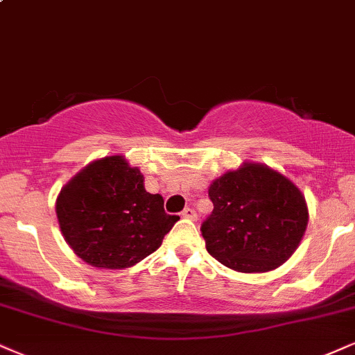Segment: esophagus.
Segmentation results:
<instances>
[{
	"mask_svg": "<svg viewBox=\"0 0 355 355\" xmlns=\"http://www.w3.org/2000/svg\"><path fill=\"white\" fill-rule=\"evenodd\" d=\"M182 216H183V218H189V220L198 218V215H196V211L193 210V208H185V210L182 211Z\"/></svg>",
	"mask_w": 355,
	"mask_h": 355,
	"instance_id": "obj_1",
	"label": "esophagus"
}]
</instances>
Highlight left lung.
<instances>
[{"mask_svg":"<svg viewBox=\"0 0 355 355\" xmlns=\"http://www.w3.org/2000/svg\"><path fill=\"white\" fill-rule=\"evenodd\" d=\"M213 211L202 223L207 251L240 272H266L291 258L304 236L307 205L294 183L246 162L208 189Z\"/></svg>","mask_w":355,"mask_h":355,"instance_id":"left-lung-1","label":"left lung"}]
</instances>
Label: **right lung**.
Segmentation results:
<instances>
[{
  "mask_svg": "<svg viewBox=\"0 0 355 355\" xmlns=\"http://www.w3.org/2000/svg\"><path fill=\"white\" fill-rule=\"evenodd\" d=\"M55 215L72 251L101 270H123L142 261L180 220L166 215L162 195L148 193L144 175L122 155L84 166L62 187Z\"/></svg>",
  "mask_w": 355,
  "mask_h": 355,
  "instance_id": "obj_1",
  "label": "right lung"
}]
</instances>
